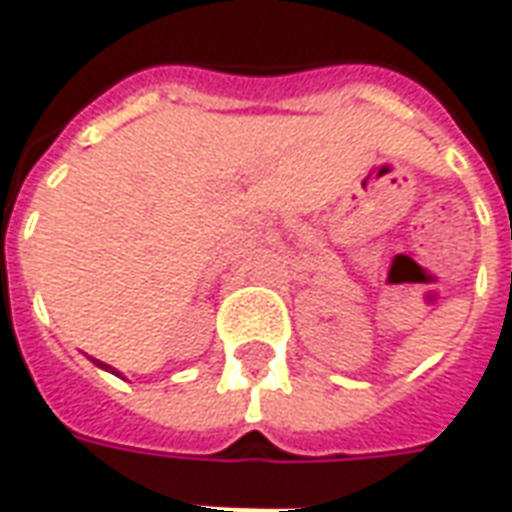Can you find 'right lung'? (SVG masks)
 Here are the masks:
<instances>
[{"instance_id": "1", "label": "right lung", "mask_w": 512, "mask_h": 512, "mask_svg": "<svg viewBox=\"0 0 512 512\" xmlns=\"http://www.w3.org/2000/svg\"><path fill=\"white\" fill-rule=\"evenodd\" d=\"M99 366H104V369H110V372H112V366H107V364H101V361H99Z\"/></svg>"}]
</instances>
